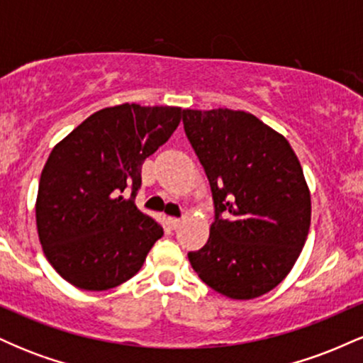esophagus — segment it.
Here are the masks:
<instances>
[{"label": "esophagus", "instance_id": "esophagus-1", "mask_svg": "<svg viewBox=\"0 0 363 363\" xmlns=\"http://www.w3.org/2000/svg\"><path fill=\"white\" fill-rule=\"evenodd\" d=\"M169 225H170V228H177L179 225H181V218H176V216H169Z\"/></svg>", "mask_w": 363, "mask_h": 363}]
</instances>
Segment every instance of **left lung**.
<instances>
[{
	"label": "left lung",
	"instance_id": "1",
	"mask_svg": "<svg viewBox=\"0 0 363 363\" xmlns=\"http://www.w3.org/2000/svg\"><path fill=\"white\" fill-rule=\"evenodd\" d=\"M215 203L208 242L189 252L210 289L234 301L273 290L294 268L311 227L302 165L280 133L244 111H182Z\"/></svg>",
	"mask_w": 363,
	"mask_h": 363
}]
</instances>
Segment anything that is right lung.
Masks as SVG:
<instances>
[{
  "label": "right lung",
  "mask_w": 363,
  "mask_h": 363,
  "mask_svg": "<svg viewBox=\"0 0 363 363\" xmlns=\"http://www.w3.org/2000/svg\"><path fill=\"white\" fill-rule=\"evenodd\" d=\"M181 118V107L121 104L94 112L52 148L40 174L37 232L48 261L77 289L102 291L128 281L164 235L135 196L145 158Z\"/></svg>",
  "instance_id": "add662e5"
}]
</instances>
